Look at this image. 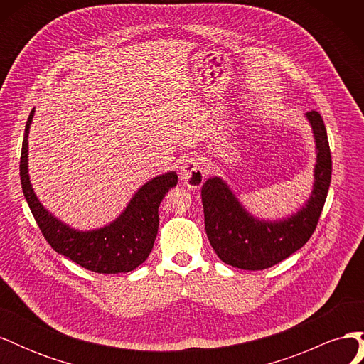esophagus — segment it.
Returning a JSON list of instances; mask_svg holds the SVG:
<instances>
[{"mask_svg": "<svg viewBox=\"0 0 364 364\" xmlns=\"http://www.w3.org/2000/svg\"><path fill=\"white\" fill-rule=\"evenodd\" d=\"M208 173V165L200 156L186 158L179 167V178L188 188H200Z\"/></svg>", "mask_w": 364, "mask_h": 364, "instance_id": "obj_1", "label": "esophagus"}]
</instances>
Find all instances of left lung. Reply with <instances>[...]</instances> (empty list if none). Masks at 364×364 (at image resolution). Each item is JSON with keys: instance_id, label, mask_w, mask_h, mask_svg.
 <instances>
[{"instance_id": "1", "label": "left lung", "mask_w": 364, "mask_h": 364, "mask_svg": "<svg viewBox=\"0 0 364 364\" xmlns=\"http://www.w3.org/2000/svg\"><path fill=\"white\" fill-rule=\"evenodd\" d=\"M305 118L311 126L316 144L314 182L310 197L296 213L279 220L252 215L220 176L202 186L205 229L218 258L243 270H264L299 250L317 226L331 182V151L321 114Z\"/></svg>"}]
</instances>
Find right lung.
Listing matches in <instances>:
<instances>
[{
    "instance_id": "add662e5",
    "label": "right lung",
    "mask_w": 364,
    "mask_h": 364,
    "mask_svg": "<svg viewBox=\"0 0 364 364\" xmlns=\"http://www.w3.org/2000/svg\"><path fill=\"white\" fill-rule=\"evenodd\" d=\"M35 109L28 115L21 151V185L39 229L48 245L86 270L95 273H127L147 259L159 226L158 209L165 194L178 183L176 171L156 176L138 188L114 222L92 229H74L54 217L39 202L28 176V132Z\"/></svg>"
}]
</instances>
